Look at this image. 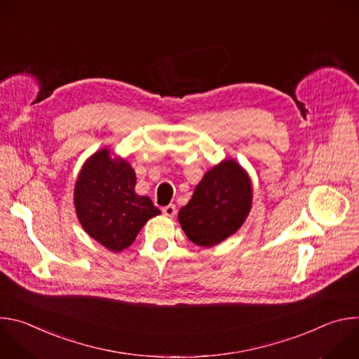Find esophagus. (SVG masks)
<instances>
[{
  "instance_id": "1",
  "label": "esophagus",
  "mask_w": 359,
  "mask_h": 359,
  "mask_svg": "<svg viewBox=\"0 0 359 359\" xmlns=\"http://www.w3.org/2000/svg\"><path fill=\"white\" fill-rule=\"evenodd\" d=\"M162 212H163V215L168 216V217H175V216H176V206H175V204H169V206L163 208Z\"/></svg>"
}]
</instances>
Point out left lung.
<instances>
[{
	"instance_id": "obj_1",
	"label": "left lung",
	"mask_w": 359,
	"mask_h": 359,
	"mask_svg": "<svg viewBox=\"0 0 359 359\" xmlns=\"http://www.w3.org/2000/svg\"><path fill=\"white\" fill-rule=\"evenodd\" d=\"M251 206L252 183L247 170L234 159H224L204 173L177 219L190 241L213 247L244 224Z\"/></svg>"
}]
</instances>
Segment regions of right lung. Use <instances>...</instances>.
<instances>
[{
  "label": "right lung",
  "instance_id": "obj_1",
  "mask_svg": "<svg viewBox=\"0 0 359 359\" xmlns=\"http://www.w3.org/2000/svg\"><path fill=\"white\" fill-rule=\"evenodd\" d=\"M135 186L133 168L109 147L85 161L75 183L74 206L82 229L114 252L128 248L147 220L161 215L147 196L136 194Z\"/></svg>",
  "mask_w": 359,
  "mask_h": 359
}]
</instances>
